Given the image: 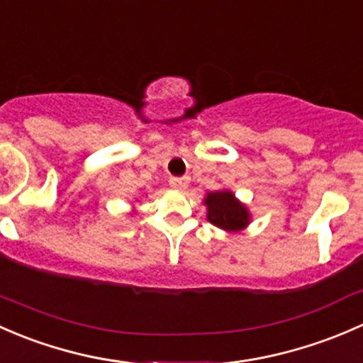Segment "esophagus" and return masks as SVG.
<instances>
[{"mask_svg": "<svg viewBox=\"0 0 363 363\" xmlns=\"http://www.w3.org/2000/svg\"><path fill=\"white\" fill-rule=\"evenodd\" d=\"M173 185L177 186V189H180V190H185L186 186H189V183H190V178L189 177H182V178H173Z\"/></svg>", "mask_w": 363, "mask_h": 363, "instance_id": "34e87169", "label": "esophagus"}]
</instances>
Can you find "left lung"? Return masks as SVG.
<instances>
[{
	"label": "left lung",
	"instance_id": "obj_1",
	"mask_svg": "<svg viewBox=\"0 0 363 363\" xmlns=\"http://www.w3.org/2000/svg\"><path fill=\"white\" fill-rule=\"evenodd\" d=\"M208 222L227 233H239L250 223V211L230 190H216L204 197Z\"/></svg>",
	"mask_w": 363,
	"mask_h": 363
}]
</instances>
